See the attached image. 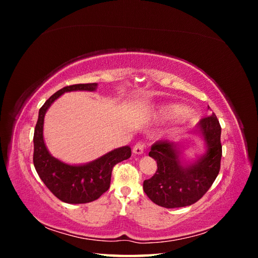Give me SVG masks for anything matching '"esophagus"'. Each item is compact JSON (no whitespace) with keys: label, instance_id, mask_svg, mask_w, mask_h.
I'll use <instances>...</instances> for the list:
<instances>
[{"label":"esophagus","instance_id":"obj_1","mask_svg":"<svg viewBox=\"0 0 258 258\" xmlns=\"http://www.w3.org/2000/svg\"><path fill=\"white\" fill-rule=\"evenodd\" d=\"M132 152H134V154H136V155L143 154V152H144V145L142 143H140V142L137 143L134 146V148H132Z\"/></svg>","mask_w":258,"mask_h":258}]
</instances>
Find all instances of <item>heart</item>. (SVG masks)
<instances>
[{"label":"heart","mask_w":258,"mask_h":258,"mask_svg":"<svg viewBox=\"0 0 258 258\" xmlns=\"http://www.w3.org/2000/svg\"><path fill=\"white\" fill-rule=\"evenodd\" d=\"M183 119H187L189 117L188 113H184V108L179 105H175V104H168L162 106L159 110V116L161 118H174V117H177L179 115H181Z\"/></svg>","instance_id":"obj_1"}]
</instances>
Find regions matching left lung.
Returning a JSON list of instances; mask_svg holds the SVG:
<instances>
[{
  "label": "left lung",
  "instance_id": "8db88e82",
  "mask_svg": "<svg viewBox=\"0 0 258 258\" xmlns=\"http://www.w3.org/2000/svg\"><path fill=\"white\" fill-rule=\"evenodd\" d=\"M222 128L215 114L202 118L192 134L205 141L206 153L194 162L182 160L181 143L159 141L150 155L157 162V171L143 183L144 192L154 204L172 209L197 202L212 186L220 172Z\"/></svg>",
  "mask_w": 258,
  "mask_h": 258
}]
</instances>
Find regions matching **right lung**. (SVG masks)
Masks as SVG:
<instances>
[{"label": "right lung", "instance_id": "1", "mask_svg": "<svg viewBox=\"0 0 258 258\" xmlns=\"http://www.w3.org/2000/svg\"><path fill=\"white\" fill-rule=\"evenodd\" d=\"M97 87V83L67 86L53 93L38 112L33 137L34 167L47 188L58 199L67 204H87L97 200L110 188L113 167L131 156L130 146H122L85 165H68L54 158L46 147L43 126L44 117L49 106L64 92L77 90L95 91Z\"/></svg>", "mask_w": 258, "mask_h": 258}]
</instances>
